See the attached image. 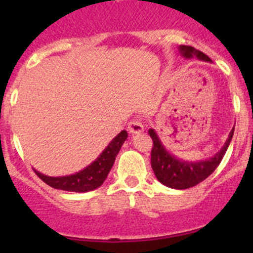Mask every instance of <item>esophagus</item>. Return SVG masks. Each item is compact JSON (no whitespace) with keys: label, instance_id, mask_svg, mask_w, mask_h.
Listing matches in <instances>:
<instances>
[{"label":"esophagus","instance_id":"esophagus-1","mask_svg":"<svg viewBox=\"0 0 253 253\" xmlns=\"http://www.w3.org/2000/svg\"><path fill=\"white\" fill-rule=\"evenodd\" d=\"M128 130L130 134H140L144 130V126H143V124L139 120H133V122L129 123Z\"/></svg>","mask_w":253,"mask_h":253}]
</instances>
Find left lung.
Wrapping results in <instances>:
<instances>
[{"label":"left lung","mask_w":253,"mask_h":253,"mask_svg":"<svg viewBox=\"0 0 253 253\" xmlns=\"http://www.w3.org/2000/svg\"><path fill=\"white\" fill-rule=\"evenodd\" d=\"M178 54L181 57L191 59V58H198L199 60H205V62H211L208 55H205L203 51L193 48L189 45H180L177 48ZM152 140H153V148L151 153V165L154 175L157 177L161 184L165 186L171 187L176 190H185L189 187H193L198 185L199 182L204 181L208 176H210L215 171L216 167L222 161L223 156L227 152L228 147L231 144L232 137L234 133V126L228 135L227 140L223 144V147L216 152L214 156L207 158V160L200 161H185L178 158L173 153L167 151L166 147L163 146L162 140L158 137L156 129L151 128L148 130Z\"/></svg>","instance_id":"1"}]
</instances>
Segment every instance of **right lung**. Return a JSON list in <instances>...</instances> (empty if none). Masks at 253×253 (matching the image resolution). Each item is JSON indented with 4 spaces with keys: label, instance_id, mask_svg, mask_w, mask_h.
Instances as JSON below:
<instances>
[{
    "label": "right lung",
    "instance_id": "1",
    "mask_svg": "<svg viewBox=\"0 0 253 253\" xmlns=\"http://www.w3.org/2000/svg\"><path fill=\"white\" fill-rule=\"evenodd\" d=\"M128 139L126 130H122L109 144L106 148L100 153V156L93 162H91L87 167L81 171L66 176H46L42 172L35 169V173L42 180L48 184L49 186L54 187L58 190L64 191H72V193H87L97 189L104 184L110 169H113L115 157L118 156L119 151L125 140Z\"/></svg>",
    "mask_w": 253,
    "mask_h": 253
}]
</instances>
